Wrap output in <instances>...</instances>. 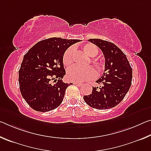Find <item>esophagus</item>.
I'll return each instance as SVG.
<instances>
[{
	"label": "esophagus",
	"instance_id": "34e87169",
	"mask_svg": "<svg viewBox=\"0 0 151 151\" xmlns=\"http://www.w3.org/2000/svg\"><path fill=\"white\" fill-rule=\"evenodd\" d=\"M74 84H75V85H76V86H83V84L81 83H77V82H75V83H74Z\"/></svg>",
	"mask_w": 151,
	"mask_h": 151
}]
</instances>
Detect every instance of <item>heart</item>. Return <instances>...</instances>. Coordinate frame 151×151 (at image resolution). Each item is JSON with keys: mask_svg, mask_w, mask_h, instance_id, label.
I'll return each instance as SVG.
<instances>
[{"mask_svg": "<svg viewBox=\"0 0 151 151\" xmlns=\"http://www.w3.org/2000/svg\"><path fill=\"white\" fill-rule=\"evenodd\" d=\"M82 50L89 57H94L98 55V50L93 44L88 43L83 45L81 47ZM74 49L72 47L68 48L63 55V62L67 67L73 65L74 62ZM90 63L97 73H101L104 68V63L103 60L99 58H92L90 59ZM87 64H89V61ZM91 66H86L85 68H79L77 66H73L70 68L67 72V77L71 81L81 82L85 81L94 77V71Z\"/></svg>", "mask_w": 151, "mask_h": 151, "instance_id": "b5f03b06", "label": "heart"}]
</instances>
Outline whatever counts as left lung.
<instances>
[{"mask_svg": "<svg viewBox=\"0 0 151 151\" xmlns=\"http://www.w3.org/2000/svg\"><path fill=\"white\" fill-rule=\"evenodd\" d=\"M88 41L102 50L105 64L103 75L96 81L101 86H93L91 94L83 96L84 101L99 110L113 108L123 100L131 87L132 68L126 55L112 42L98 39H91Z\"/></svg>", "mask_w": 151, "mask_h": 151, "instance_id": "left-lung-1", "label": "left lung"}]
</instances>
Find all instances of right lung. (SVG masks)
<instances>
[{
	"label": "right lung",
	"instance_id": "1",
	"mask_svg": "<svg viewBox=\"0 0 151 151\" xmlns=\"http://www.w3.org/2000/svg\"><path fill=\"white\" fill-rule=\"evenodd\" d=\"M79 41L50 38L37 42L24 56L19 71V87L23 99L32 109L48 112L62 103L70 85L62 80L66 74L63 55L70 46Z\"/></svg>",
	"mask_w": 151,
	"mask_h": 151
}]
</instances>
